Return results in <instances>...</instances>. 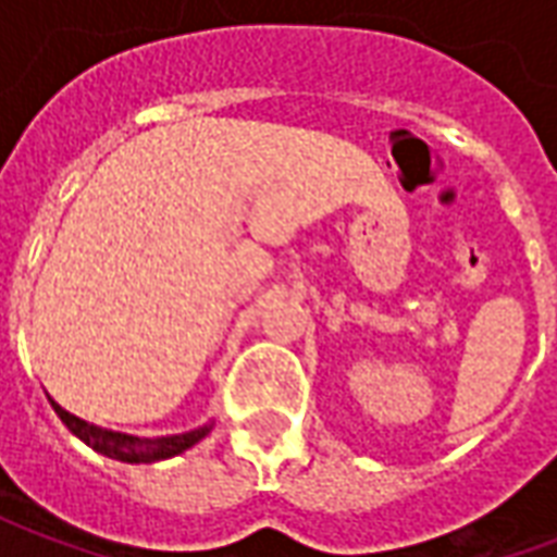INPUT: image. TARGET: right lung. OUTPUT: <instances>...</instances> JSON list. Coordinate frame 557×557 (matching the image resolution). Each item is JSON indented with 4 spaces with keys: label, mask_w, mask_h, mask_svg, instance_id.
<instances>
[{
    "label": "right lung",
    "mask_w": 557,
    "mask_h": 557,
    "mask_svg": "<svg viewBox=\"0 0 557 557\" xmlns=\"http://www.w3.org/2000/svg\"><path fill=\"white\" fill-rule=\"evenodd\" d=\"M53 411L62 418L67 430L77 435L79 442H86L91 450L98 454L110 456V459H119V462H160V459H170V456L184 454L187 447H194L196 442H202L208 432H211V420L202 423L199 430L190 432H178V435H160V438H139V435H127V432H115V430H103V426H95L89 420L77 418L65 411L55 399H50Z\"/></svg>",
    "instance_id": "add662e5"
}]
</instances>
